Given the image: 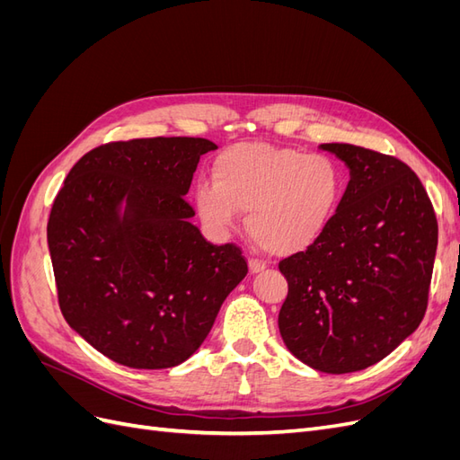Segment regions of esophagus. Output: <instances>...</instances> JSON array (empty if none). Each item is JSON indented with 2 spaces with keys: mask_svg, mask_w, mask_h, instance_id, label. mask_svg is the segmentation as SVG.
Returning a JSON list of instances; mask_svg holds the SVG:
<instances>
[{
  "mask_svg": "<svg viewBox=\"0 0 460 460\" xmlns=\"http://www.w3.org/2000/svg\"><path fill=\"white\" fill-rule=\"evenodd\" d=\"M264 269H267V264H264L262 261H259V259H249V270H252V274H259V272H262Z\"/></svg>",
  "mask_w": 460,
  "mask_h": 460,
  "instance_id": "obj_1",
  "label": "esophagus"
}]
</instances>
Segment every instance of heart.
<instances>
[{
	"instance_id": "obj_1",
	"label": "heart",
	"mask_w": 460,
	"mask_h": 460,
	"mask_svg": "<svg viewBox=\"0 0 460 460\" xmlns=\"http://www.w3.org/2000/svg\"><path fill=\"white\" fill-rule=\"evenodd\" d=\"M215 182L198 184L208 226L225 232L247 211L245 228L274 255L299 253L328 230L343 196V172L326 157L294 147L240 144L215 161Z\"/></svg>"
}]
</instances>
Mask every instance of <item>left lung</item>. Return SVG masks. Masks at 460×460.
<instances>
[{"label": "left lung", "mask_w": 460, "mask_h": 460, "mask_svg": "<svg viewBox=\"0 0 460 460\" xmlns=\"http://www.w3.org/2000/svg\"><path fill=\"white\" fill-rule=\"evenodd\" d=\"M349 166L338 213L314 245L278 269L288 297L278 328L301 363L365 370L420 326L438 249V218L420 178L397 157L323 144Z\"/></svg>", "instance_id": "left-lung-1"}]
</instances>
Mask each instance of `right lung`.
<instances>
[{
    "instance_id": "add662e5",
    "label": "right lung",
    "mask_w": 460,
    "mask_h": 460,
    "mask_svg": "<svg viewBox=\"0 0 460 460\" xmlns=\"http://www.w3.org/2000/svg\"><path fill=\"white\" fill-rule=\"evenodd\" d=\"M213 149L180 136L109 142L73 166L53 201L48 245L61 313L119 365L184 363L247 274L242 247L208 243L190 222L184 196Z\"/></svg>"
}]
</instances>
